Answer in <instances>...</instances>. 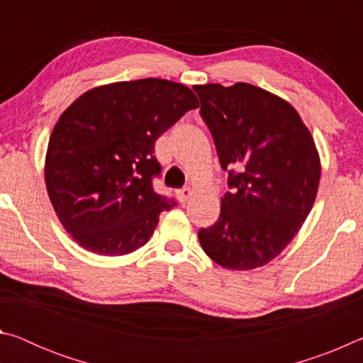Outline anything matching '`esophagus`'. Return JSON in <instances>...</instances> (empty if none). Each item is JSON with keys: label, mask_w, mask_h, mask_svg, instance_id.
<instances>
[{"label": "esophagus", "mask_w": 363, "mask_h": 363, "mask_svg": "<svg viewBox=\"0 0 363 363\" xmlns=\"http://www.w3.org/2000/svg\"><path fill=\"white\" fill-rule=\"evenodd\" d=\"M176 196H177V200L181 201V203H186L190 196H192V190H190L189 187L179 189V190H176Z\"/></svg>", "instance_id": "1"}]
</instances>
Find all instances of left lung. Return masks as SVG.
Returning a JSON list of instances; mask_svg holds the SVG:
<instances>
[{"instance_id":"1","label":"left lung","mask_w":363,"mask_h":363,"mask_svg":"<svg viewBox=\"0 0 363 363\" xmlns=\"http://www.w3.org/2000/svg\"><path fill=\"white\" fill-rule=\"evenodd\" d=\"M194 89L232 189L220 199L218 223L199 232L201 248L225 269L266 266L315 201L322 167L314 138L290 102L255 84Z\"/></svg>"}]
</instances>
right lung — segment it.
Returning a JSON list of instances; mask_svg holds the SVG:
<instances>
[{
	"mask_svg": "<svg viewBox=\"0 0 363 363\" xmlns=\"http://www.w3.org/2000/svg\"><path fill=\"white\" fill-rule=\"evenodd\" d=\"M195 94L160 78L102 84L59 116L49 138V200L79 247L123 256L144 247L174 200L152 189L160 174L155 140L189 110Z\"/></svg>",
	"mask_w": 363,
	"mask_h": 363,
	"instance_id": "obj_1",
	"label": "right lung"
}]
</instances>
